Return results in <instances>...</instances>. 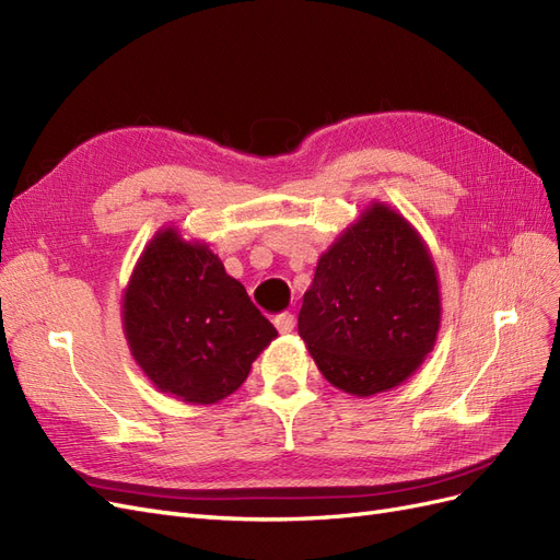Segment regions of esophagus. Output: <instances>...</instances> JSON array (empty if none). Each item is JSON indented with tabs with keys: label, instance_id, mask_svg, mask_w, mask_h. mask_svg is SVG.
Masks as SVG:
<instances>
[{
	"label": "esophagus",
	"instance_id": "esophagus-1",
	"mask_svg": "<svg viewBox=\"0 0 560 560\" xmlns=\"http://www.w3.org/2000/svg\"><path fill=\"white\" fill-rule=\"evenodd\" d=\"M273 322H276V327H278L280 334H290L296 327V317L292 313H280V315H276Z\"/></svg>",
	"mask_w": 560,
	"mask_h": 560
}]
</instances>
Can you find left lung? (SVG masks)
<instances>
[{"instance_id":"left-lung-1","label":"left lung","mask_w":560,"mask_h":560,"mask_svg":"<svg viewBox=\"0 0 560 560\" xmlns=\"http://www.w3.org/2000/svg\"><path fill=\"white\" fill-rule=\"evenodd\" d=\"M439 325L442 294L430 247L378 200L322 252L299 313V336L322 376L358 397L413 376Z\"/></svg>"}]
</instances>
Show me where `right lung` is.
Listing matches in <instances>:
<instances>
[{
	"instance_id": "right-lung-1",
	"label": "right lung",
	"mask_w": 560,
	"mask_h": 560,
	"mask_svg": "<svg viewBox=\"0 0 560 560\" xmlns=\"http://www.w3.org/2000/svg\"><path fill=\"white\" fill-rule=\"evenodd\" d=\"M132 360L161 393L217 404L278 336L208 243L163 226L142 249L121 303Z\"/></svg>"
}]
</instances>
